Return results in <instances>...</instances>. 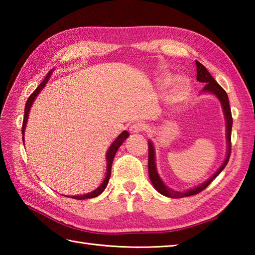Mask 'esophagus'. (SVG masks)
<instances>
[{"mask_svg": "<svg viewBox=\"0 0 255 255\" xmlns=\"http://www.w3.org/2000/svg\"><path fill=\"white\" fill-rule=\"evenodd\" d=\"M143 129H144V125L142 123H134L130 127H129V130H130V132L132 133L141 132L143 131Z\"/></svg>", "mask_w": 255, "mask_h": 255, "instance_id": "esophagus-1", "label": "esophagus"}]
</instances>
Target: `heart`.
Listing matches in <instances>:
<instances>
[{"mask_svg": "<svg viewBox=\"0 0 255 255\" xmlns=\"http://www.w3.org/2000/svg\"><path fill=\"white\" fill-rule=\"evenodd\" d=\"M174 80V75L172 74H164L162 75L161 78V84L162 85H169L172 81ZM188 89V80L186 78H177L175 80L174 84L172 86V90L170 91V99L172 100H176L178 97L183 96L184 94L186 93V91Z\"/></svg>", "mask_w": 255, "mask_h": 255, "instance_id": "b5f03b06", "label": "heart"}]
</instances>
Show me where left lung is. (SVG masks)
Listing matches in <instances>:
<instances>
[{
	"instance_id": "obj_1",
	"label": "left lung",
	"mask_w": 255,
	"mask_h": 255,
	"mask_svg": "<svg viewBox=\"0 0 255 255\" xmlns=\"http://www.w3.org/2000/svg\"><path fill=\"white\" fill-rule=\"evenodd\" d=\"M196 68H197V81L198 82L205 83L203 92L205 93H211L217 96V99L220 101L221 106H223V111L225 114V119H226V125H227V143H228V151H227V156L224 161V163L221 164L219 169L216 171L215 174L208 178L207 181L200 184L199 186H196L191 189H187L185 192H177L173 191V189L167 187L163 181L161 180V177L158 174V171H156L155 166V152H154V147L153 143L149 141V161H148V169H149V177L151 182H152V185L154 188L158 191L160 194L164 195L166 197H172V198H182V197H187L192 196V195H196L207 187L209 184L213 182L215 177H217L219 173L223 171L227 163H228L230 153H231V129H232V116H231V110L229 105V100L228 95H227L226 91L221 88V86L216 82V80L211 77V74L207 71L202 63L196 61Z\"/></svg>"
}]
</instances>
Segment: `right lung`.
Masks as SVG:
<instances>
[{
	"mask_svg": "<svg viewBox=\"0 0 255 255\" xmlns=\"http://www.w3.org/2000/svg\"><path fill=\"white\" fill-rule=\"evenodd\" d=\"M51 73H52V70L51 71L48 73L46 77H45V80L42 81V82L40 83V85L38 86V88L32 92V93L30 94V96L28 97V100H27L26 102V105H25V114H24V121H23V127H21V133H23V139H24V132H25V128H26V124H27V121H28V116H29V111H30V107L32 105V103H34L35 99L38 96V94L40 93V91L45 88V85L47 84L48 80L50 79L51 77ZM129 137V133L128 131L124 130L119 136L115 139V141H114L112 144L110 149L107 150V153H106V162H107V172H106V176L104 178V181H103V183L101 184V185L97 187L96 189H94L93 192L91 193H88V194H84V195H78V196H71L72 198L74 199H89V198H94L96 196H99L100 194L103 193V191L106 188L107 184H108V181H110V177H111V170H112V164H113V160H114V156H115L116 152L118 148L121 147L122 143L126 140L127 138Z\"/></svg>",
	"mask_w": 255,
	"mask_h": 255,
	"instance_id": "1",
	"label": "right lung"
}]
</instances>
